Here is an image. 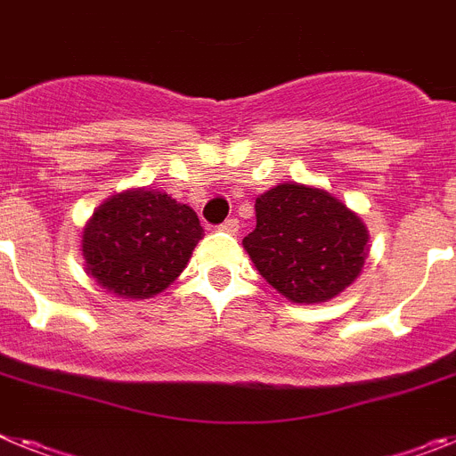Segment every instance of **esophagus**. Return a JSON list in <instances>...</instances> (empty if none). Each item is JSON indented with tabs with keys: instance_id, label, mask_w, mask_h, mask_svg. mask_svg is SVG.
<instances>
[{
	"instance_id": "obj_1",
	"label": "esophagus",
	"mask_w": 456,
	"mask_h": 456,
	"mask_svg": "<svg viewBox=\"0 0 456 456\" xmlns=\"http://www.w3.org/2000/svg\"><path fill=\"white\" fill-rule=\"evenodd\" d=\"M225 232H232L235 235L237 231H240V219H235V216H231V219H225L224 225H221Z\"/></svg>"
}]
</instances>
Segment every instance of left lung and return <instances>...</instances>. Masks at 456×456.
<instances>
[{
  "instance_id": "left-lung-1",
  "label": "left lung",
  "mask_w": 456,
  "mask_h": 456,
  "mask_svg": "<svg viewBox=\"0 0 456 456\" xmlns=\"http://www.w3.org/2000/svg\"><path fill=\"white\" fill-rule=\"evenodd\" d=\"M363 219L326 189L283 183L256 199L244 248L260 276L292 304H322L354 283L368 257Z\"/></svg>"
}]
</instances>
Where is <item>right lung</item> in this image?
I'll list each match as a JSON object with an SVG mask.
<instances>
[{
	"label": "right lung",
	"mask_w": 456,
	"mask_h": 456,
	"mask_svg": "<svg viewBox=\"0 0 456 456\" xmlns=\"http://www.w3.org/2000/svg\"><path fill=\"white\" fill-rule=\"evenodd\" d=\"M203 228L189 205L136 187L104 200L82 231L86 273L123 299H151L187 267Z\"/></svg>",
	"instance_id": "add662e5"
}]
</instances>
